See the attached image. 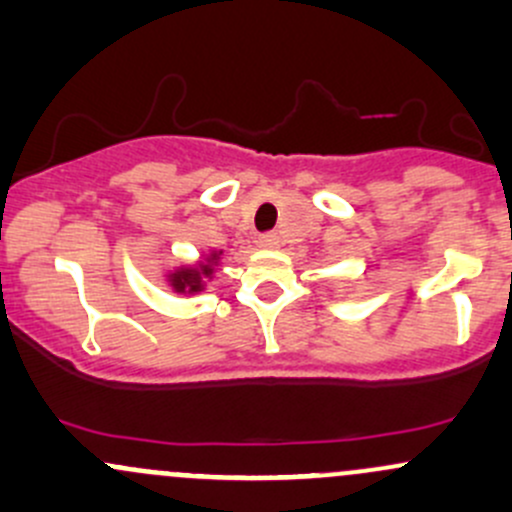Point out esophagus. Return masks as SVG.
Segmentation results:
<instances>
[{
  "mask_svg": "<svg viewBox=\"0 0 512 512\" xmlns=\"http://www.w3.org/2000/svg\"><path fill=\"white\" fill-rule=\"evenodd\" d=\"M260 245L267 247V250H272V247L279 245V235H277V233H265V235H260Z\"/></svg>",
  "mask_w": 512,
  "mask_h": 512,
  "instance_id": "esophagus-1",
  "label": "esophagus"
}]
</instances>
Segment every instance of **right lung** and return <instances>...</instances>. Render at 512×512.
Instances as JSON below:
<instances>
[{"label":"right lung","mask_w":512,"mask_h":512,"mask_svg":"<svg viewBox=\"0 0 512 512\" xmlns=\"http://www.w3.org/2000/svg\"><path fill=\"white\" fill-rule=\"evenodd\" d=\"M218 257H221V252H209L196 265L174 269V272L167 274V284L177 294H199V291H204L206 282L213 277V272H216Z\"/></svg>","instance_id":"right-lung-1"}]
</instances>
